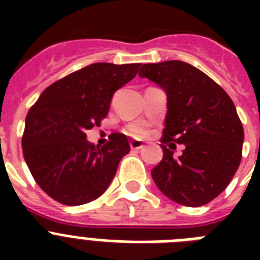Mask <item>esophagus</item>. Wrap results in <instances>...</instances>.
<instances>
[{
	"label": "esophagus",
	"instance_id": "esophagus-1",
	"mask_svg": "<svg viewBox=\"0 0 260 260\" xmlns=\"http://www.w3.org/2000/svg\"><path fill=\"white\" fill-rule=\"evenodd\" d=\"M129 146L132 150H142V148H144V143L139 142V140H132L129 143Z\"/></svg>",
	"mask_w": 260,
	"mask_h": 260
}]
</instances>
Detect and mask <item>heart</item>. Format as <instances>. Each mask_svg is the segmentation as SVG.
I'll use <instances>...</instances> for the list:
<instances>
[{"label":"heart","instance_id":"obj_1","mask_svg":"<svg viewBox=\"0 0 260 260\" xmlns=\"http://www.w3.org/2000/svg\"><path fill=\"white\" fill-rule=\"evenodd\" d=\"M126 132L134 138H144L148 134V129H147L146 124H143V122H134V124L128 125Z\"/></svg>","mask_w":260,"mask_h":260}]
</instances>
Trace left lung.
I'll return each instance as SVG.
<instances>
[{
    "label": "left lung",
    "mask_w": 260,
    "mask_h": 260,
    "mask_svg": "<svg viewBox=\"0 0 260 260\" xmlns=\"http://www.w3.org/2000/svg\"><path fill=\"white\" fill-rule=\"evenodd\" d=\"M139 77L167 95L162 143L185 150L175 158L162 146L163 159L151 170L166 197L185 206H201L230 185L242 160L244 131L230 95L189 63L167 60L143 64Z\"/></svg>",
    "instance_id": "left-lung-1"
}]
</instances>
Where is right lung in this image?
Segmentation results:
<instances>
[{
    "label": "right lung",
    "instance_id": "right-lung-1",
    "mask_svg": "<svg viewBox=\"0 0 260 260\" xmlns=\"http://www.w3.org/2000/svg\"><path fill=\"white\" fill-rule=\"evenodd\" d=\"M140 66L93 63L47 87L29 109L24 159L36 183L55 201L82 205L108 189L129 143L125 135L112 134L105 146H94L86 131L100 126L114 91L134 79Z\"/></svg>",
    "mask_w": 260,
    "mask_h": 260
}]
</instances>
